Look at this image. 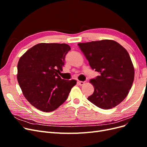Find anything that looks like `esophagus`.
Returning a JSON list of instances; mask_svg holds the SVG:
<instances>
[{
    "label": "esophagus",
    "mask_w": 147,
    "mask_h": 147,
    "mask_svg": "<svg viewBox=\"0 0 147 147\" xmlns=\"http://www.w3.org/2000/svg\"><path fill=\"white\" fill-rule=\"evenodd\" d=\"M77 83L79 85H80V86H82L84 84V82H82V81H78Z\"/></svg>",
    "instance_id": "1"
}]
</instances>
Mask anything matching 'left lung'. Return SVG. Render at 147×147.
<instances>
[{
    "mask_svg": "<svg viewBox=\"0 0 147 147\" xmlns=\"http://www.w3.org/2000/svg\"><path fill=\"white\" fill-rule=\"evenodd\" d=\"M78 45L92 69L100 73L90 80L94 91L88 100L105 110L116 107L126 98L134 82V68L128 52L112 40Z\"/></svg>",
    "mask_w": 147,
    "mask_h": 147,
    "instance_id": "1",
    "label": "left lung"
}]
</instances>
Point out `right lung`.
Here are the masks:
<instances>
[{"instance_id": "obj_1", "label": "right lung", "mask_w": 147, "mask_h": 147, "mask_svg": "<svg viewBox=\"0 0 147 147\" xmlns=\"http://www.w3.org/2000/svg\"><path fill=\"white\" fill-rule=\"evenodd\" d=\"M70 47L65 43L37 44L22 56L18 63L17 79L25 98L45 112L57 109L67 99L77 83L59 75Z\"/></svg>"}]
</instances>
